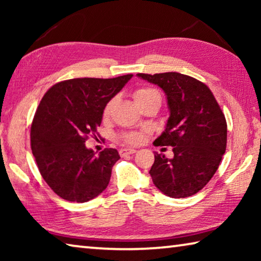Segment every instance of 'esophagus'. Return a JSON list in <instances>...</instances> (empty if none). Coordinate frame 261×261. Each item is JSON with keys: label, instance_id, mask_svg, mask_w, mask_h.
Wrapping results in <instances>:
<instances>
[{"label": "esophagus", "instance_id": "1", "mask_svg": "<svg viewBox=\"0 0 261 261\" xmlns=\"http://www.w3.org/2000/svg\"><path fill=\"white\" fill-rule=\"evenodd\" d=\"M137 151L134 148H123L120 151L121 155L122 156H125V155H131V154H135Z\"/></svg>", "mask_w": 261, "mask_h": 261}]
</instances>
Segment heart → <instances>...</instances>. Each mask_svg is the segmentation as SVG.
<instances>
[{
  "mask_svg": "<svg viewBox=\"0 0 261 261\" xmlns=\"http://www.w3.org/2000/svg\"><path fill=\"white\" fill-rule=\"evenodd\" d=\"M153 98L161 99V96H160V93H159L156 90H154V88H151V87L138 88V90H137L134 93L135 102L138 106H140L141 103H144V102H146L147 100H151ZM112 105H113V101H110V102L106 105V107L103 109V116L105 117H107L108 115L110 114ZM143 138H144V134H143V132H138V131L125 132V134L121 135V139L124 141V143L130 144V145H137V144L141 143Z\"/></svg>",
  "mask_w": 261,
  "mask_h": 261,
  "instance_id": "1",
  "label": "heart"
}]
</instances>
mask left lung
<instances>
[{
    "instance_id": "8db88e82",
    "label": "left lung",
    "mask_w": 261,
    "mask_h": 261,
    "mask_svg": "<svg viewBox=\"0 0 261 261\" xmlns=\"http://www.w3.org/2000/svg\"><path fill=\"white\" fill-rule=\"evenodd\" d=\"M137 76L162 88L170 113L154 144L173 147L174 158L154 153L153 183L171 198L196 194L213 177L226 152V117L210 88L196 78L178 72Z\"/></svg>"
}]
</instances>
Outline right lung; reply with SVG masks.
Returning <instances> with one entry per match:
<instances>
[{
	"label": "right lung",
	"instance_id": "add662e5",
	"mask_svg": "<svg viewBox=\"0 0 261 261\" xmlns=\"http://www.w3.org/2000/svg\"><path fill=\"white\" fill-rule=\"evenodd\" d=\"M132 76L69 79L41 99L31 126V148L42 178L62 199L86 202L108 187L120 154L105 148L96 155L85 141L95 136L106 105Z\"/></svg>",
	"mask_w": 261,
	"mask_h": 261
}]
</instances>
